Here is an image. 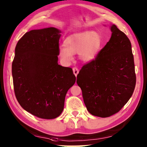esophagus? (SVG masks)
Returning a JSON list of instances; mask_svg holds the SVG:
<instances>
[{
    "label": "esophagus",
    "instance_id": "esophagus-1",
    "mask_svg": "<svg viewBox=\"0 0 147 147\" xmlns=\"http://www.w3.org/2000/svg\"><path fill=\"white\" fill-rule=\"evenodd\" d=\"M73 73L74 75H75V76H77V75H78V74L79 73L78 69L77 67H74V68H73Z\"/></svg>",
    "mask_w": 147,
    "mask_h": 147
}]
</instances>
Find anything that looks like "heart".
<instances>
[{
    "mask_svg": "<svg viewBox=\"0 0 147 147\" xmlns=\"http://www.w3.org/2000/svg\"><path fill=\"white\" fill-rule=\"evenodd\" d=\"M64 44L58 47V54L63 62H71L74 54L78 53L80 60L89 63L94 60L99 54L103 40L97 31H84L69 35Z\"/></svg>",
    "mask_w": 147,
    "mask_h": 147,
    "instance_id": "1",
    "label": "heart"
}]
</instances>
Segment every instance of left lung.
I'll return each mask as SVG.
<instances>
[{"instance_id":"obj_1","label":"left lung","mask_w":147,"mask_h":147,"mask_svg":"<svg viewBox=\"0 0 147 147\" xmlns=\"http://www.w3.org/2000/svg\"><path fill=\"white\" fill-rule=\"evenodd\" d=\"M111 31V38L98 57L77 75L87 111L101 118L121 110L132 96L136 82L129 38L114 24Z\"/></svg>"}]
</instances>
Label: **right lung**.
I'll return each mask as SVG.
<instances>
[{
  "label": "right lung",
  "mask_w": 147,
  "mask_h": 147,
  "mask_svg": "<svg viewBox=\"0 0 147 147\" xmlns=\"http://www.w3.org/2000/svg\"><path fill=\"white\" fill-rule=\"evenodd\" d=\"M61 31L34 29L17 42L12 63L15 96L38 118L54 119L62 113L65 95L76 82L73 69L58 65Z\"/></svg>",
  "instance_id": "right-lung-1"
}]
</instances>
